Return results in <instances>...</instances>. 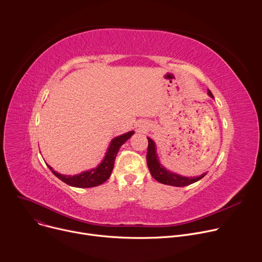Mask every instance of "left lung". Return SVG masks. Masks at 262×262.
Segmentation results:
<instances>
[{
  "label": "left lung",
  "mask_w": 262,
  "mask_h": 262,
  "mask_svg": "<svg viewBox=\"0 0 262 262\" xmlns=\"http://www.w3.org/2000/svg\"><path fill=\"white\" fill-rule=\"evenodd\" d=\"M208 94L211 98H214L210 91H208ZM147 140H148V148H147V155H146L147 166H148L152 178L155 180H157L158 182L165 184V185L184 187V186H188L190 184H193V183L200 181L201 179H203L206 176V173H203L200 177L188 178V177H183V176H180L178 173L167 170L163 165L160 164V161L158 159V155L156 151L155 142L150 138H147Z\"/></svg>",
  "instance_id": "obj_1"
}]
</instances>
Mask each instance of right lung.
Returning a JSON list of instances; mask_svg holds the SVG:
<instances>
[{
	"instance_id": "1",
	"label": "right lung",
	"mask_w": 262,
	"mask_h": 262,
	"mask_svg": "<svg viewBox=\"0 0 262 262\" xmlns=\"http://www.w3.org/2000/svg\"><path fill=\"white\" fill-rule=\"evenodd\" d=\"M134 133L135 132L132 130L124 135L114 138L111 142L110 147L107 148V151H106L102 162L97 166L96 168H93L88 171H83L76 176H63V174H60V173L54 171L51 166L48 165V167L55 177H57L59 180H61L63 183L68 184L70 186L77 187V188H90V187L99 186V185L103 184L105 181H107V179L111 177L113 168H114L115 159L119 151V148H120L125 143V142L134 135Z\"/></svg>"
}]
</instances>
